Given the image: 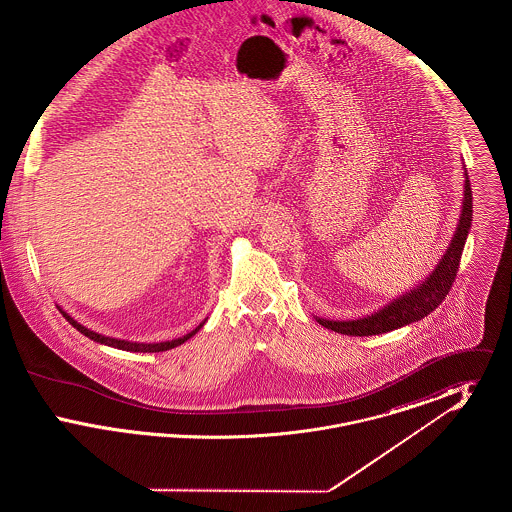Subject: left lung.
Segmentation results:
<instances>
[{
  "label": "left lung",
  "instance_id": "8db88e82",
  "mask_svg": "<svg viewBox=\"0 0 512 512\" xmlns=\"http://www.w3.org/2000/svg\"><path fill=\"white\" fill-rule=\"evenodd\" d=\"M463 194L461 217H459L457 230L451 238V244L439 259L438 267L432 270V274L422 284H418L405 295H399L374 315H366L365 318H357V320H326V318L317 317L318 324L345 336H376V334H386L401 326H407L411 322H418L420 318L428 317L447 297V293L455 282L461 255H463L464 242L470 232L472 190H470L466 169H464Z\"/></svg>",
  "mask_w": 512,
  "mask_h": 512
}]
</instances>
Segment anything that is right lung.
Masks as SVG:
<instances>
[{"instance_id": "1", "label": "right lung", "mask_w": 512, "mask_h": 512, "mask_svg": "<svg viewBox=\"0 0 512 512\" xmlns=\"http://www.w3.org/2000/svg\"><path fill=\"white\" fill-rule=\"evenodd\" d=\"M59 311H61L63 317L67 318V320L73 324L74 328H76L80 334H84L86 338L98 341V343H103V345H109V347H115V349H122V351H132V353H159V351H167V349H172V347H178V345H182L184 341H188L192 336H195V334L201 330V326L205 324V320H207V318H205L195 330H192V332L186 334V336H182V338H176V340L171 341H159V343H138V341L119 340V338H109V336L98 334V332H94V330L82 326L80 322H76V320H74L69 313H65L63 309H59Z\"/></svg>"}]
</instances>
